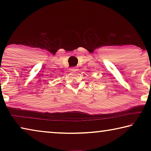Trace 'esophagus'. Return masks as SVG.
I'll return each mask as SVG.
<instances>
[{"label": "esophagus", "instance_id": "obj_1", "mask_svg": "<svg viewBox=\"0 0 151 151\" xmlns=\"http://www.w3.org/2000/svg\"><path fill=\"white\" fill-rule=\"evenodd\" d=\"M70 70L71 71H74V72H75V71H76V70H77V67H75V66H74V67H72L70 68Z\"/></svg>", "mask_w": 151, "mask_h": 151}]
</instances>
